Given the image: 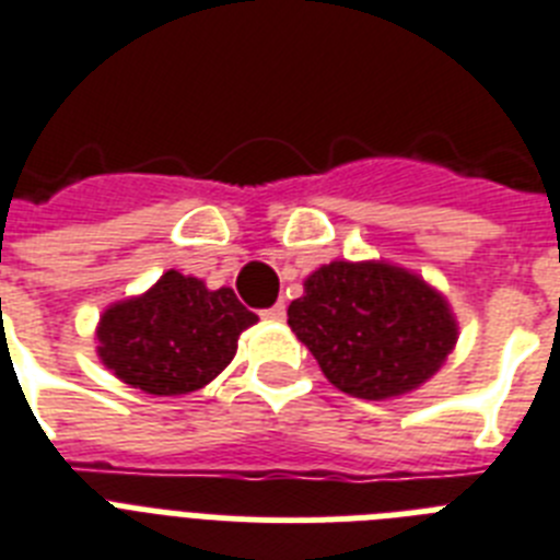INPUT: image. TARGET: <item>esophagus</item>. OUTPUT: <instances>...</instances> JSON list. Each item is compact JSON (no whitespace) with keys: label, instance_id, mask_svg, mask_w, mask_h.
Masks as SVG:
<instances>
[{"label":"esophagus","instance_id":"esophagus-1","mask_svg":"<svg viewBox=\"0 0 560 560\" xmlns=\"http://www.w3.org/2000/svg\"><path fill=\"white\" fill-rule=\"evenodd\" d=\"M261 319L267 322H281L284 319V304H272V307H267V311H261Z\"/></svg>","mask_w":560,"mask_h":560}]
</instances>
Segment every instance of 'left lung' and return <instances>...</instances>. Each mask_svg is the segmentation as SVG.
<instances>
[{
  "label": "left lung",
  "instance_id": "1",
  "mask_svg": "<svg viewBox=\"0 0 560 560\" xmlns=\"http://www.w3.org/2000/svg\"><path fill=\"white\" fill-rule=\"evenodd\" d=\"M288 325L322 374L359 399L420 388L457 345L443 295L417 272L385 261H330L304 279Z\"/></svg>",
  "mask_w": 560,
  "mask_h": 560
}]
</instances>
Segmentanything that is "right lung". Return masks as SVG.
Here are the masks:
<instances>
[{"instance_id":"1","label":"right lung","mask_w":560,"mask_h":560,"mask_svg":"<svg viewBox=\"0 0 560 560\" xmlns=\"http://www.w3.org/2000/svg\"><path fill=\"white\" fill-rule=\"evenodd\" d=\"M258 316L230 288L166 270L143 295L106 307L97 325V357L131 388L180 397L212 383L238 351L241 330Z\"/></svg>"}]
</instances>
